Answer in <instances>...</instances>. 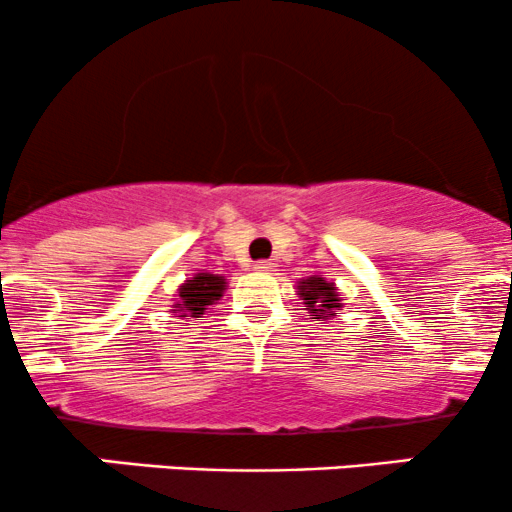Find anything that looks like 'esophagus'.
Wrapping results in <instances>:
<instances>
[{
  "mask_svg": "<svg viewBox=\"0 0 512 512\" xmlns=\"http://www.w3.org/2000/svg\"><path fill=\"white\" fill-rule=\"evenodd\" d=\"M255 269L257 272H265V274H272L274 272V262H269V260H260L255 265Z\"/></svg>",
  "mask_w": 512,
  "mask_h": 512,
  "instance_id": "esophagus-1",
  "label": "esophagus"
}]
</instances>
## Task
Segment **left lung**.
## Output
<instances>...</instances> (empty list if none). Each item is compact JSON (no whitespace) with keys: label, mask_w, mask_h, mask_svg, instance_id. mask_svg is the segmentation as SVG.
Instances as JSON below:
<instances>
[{"label":"left lung","mask_w":512,"mask_h":512,"mask_svg":"<svg viewBox=\"0 0 512 512\" xmlns=\"http://www.w3.org/2000/svg\"><path fill=\"white\" fill-rule=\"evenodd\" d=\"M301 299L306 303L308 313H316L318 318H333L335 311H340V294L338 286L325 282L323 277H308L301 282Z\"/></svg>","instance_id":"1"}]
</instances>
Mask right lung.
I'll use <instances>...</instances> for the list:
<instances>
[{"label": "right lung", "mask_w": 512, "mask_h": 512, "mask_svg": "<svg viewBox=\"0 0 512 512\" xmlns=\"http://www.w3.org/2000/svg\"><path fill=\"white\" fill-rule=\"evenodd\" d=\"M226 279L218 274L199 272L187 284L179 286V301L174 303V313H182L179 318H201L206 308L213 306L223 296Z\"/></svg>", "instance_id": "right-lung-1"}]
</instances>
